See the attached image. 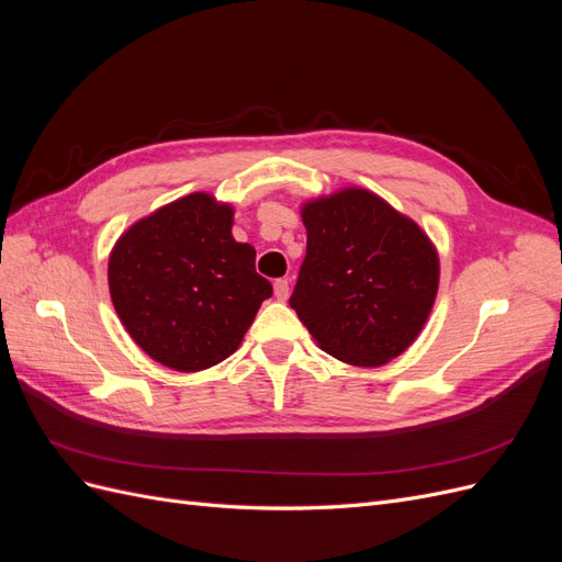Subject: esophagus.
Listing matches in <instances>:
<instances>
[{
  "instance_id": "1",
  "label": "esophagus",
  "mask_w": 562,
  "mask_h": 562,
  "mask_svg": "<svg viewBox=\"0 0 562 562\" xmlns=\"http://www.w3.org/2000/svg\"><path fill=\"white\" fill-rule=\"evenodd\" d=\"M274 295L279 302H285L288 295H291V285H288V279H277L274 281Z\"/></svg>"
}]
</instances>
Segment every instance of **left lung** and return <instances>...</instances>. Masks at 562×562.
<instances>
[{"label": "left lung", "mask_w": 562, "mask_h": 562, "mask_svg": "<svg viewBox=\"0 0 562 562\" xmlns=\"http://www.w3.org/2000/svg\"><path fill=\"white\" fill-rule=\"evenodd\" d=\"M307 255L291 307L337 361L380 368L411 347L438 295L429 234L375 192L345 187L300 209Z\"/></svg>", "instance_id": "8db88e82"}]
</instances>
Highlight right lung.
Returning a JSON list of instances; mask_svg holds the SVG:
<instances>
[{
	"instance_id": "obj_1",
	"label": "right lung",
	"mask_w": 562,
	"mask_h": 562,
	"mask_svg": "<svg viewBox=\"0 0 562 562\" xmlns=\"http://www.w3.org/2000/svg\"><path fill=\"white\" fill-rule=\"evenodd\" d=\"M232 225V203L192 192L140 217L112 246L114 312L149 359L199 372L239 349L271 283Z\"/></svg>"
}]
</instances>
